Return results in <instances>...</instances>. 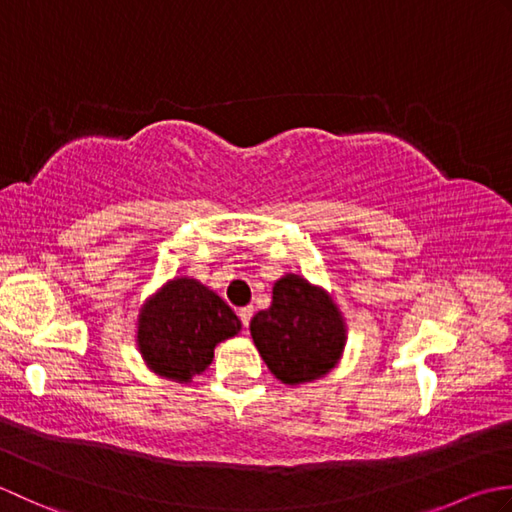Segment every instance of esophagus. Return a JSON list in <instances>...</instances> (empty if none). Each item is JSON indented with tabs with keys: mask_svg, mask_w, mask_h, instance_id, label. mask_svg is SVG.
Wrapping results in <instances>:
<instances>
[{
	"mask_svg": "<svg viewBox=\"0 0 512 512\" xmlns=\"http://www.w3.org/2000/svg\"><path fill=\"white\" fill-rule=\"evenodd\" d=\"M237 314H239V319H242V325H244V328H248V325H250V319H253V308H250V306H246V308H239V310H237Z\"/></svg>",
	"mask_w": 512,
	"mask_h": 512,
	"instance_id": "34e87169",
	"label": "esophagus"
}]
</instances>
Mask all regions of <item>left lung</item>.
<instances>
[{"mask_svg": "<svg viewBox=\"0 0 512 512\" xmlns=\"http://www.w3.org/2000/svg\"><path fill=\"white\" fill-rule=\"evenodd\" d=\"M250 334L270 372L288 385L328 374L345 345L332 299L297 275L277 281L273 306L255 314Z\"/></svg>", "mask_w": 512, "mask_h": 512, "instance_id": "obj_1", "label": "left lung"}]
</instances>
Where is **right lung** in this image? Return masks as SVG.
<instances>
[{"instance_id": "1", "label": "right lung", "mask_w": 512, "mask_h": 512, "mask_svg": "<svg viewBox=\"0 0 512 512\" xmlns=\"http://www.w3.org/2000/svg\"><path fill=\"white\" fill-rule=\"evenodd\" d=\"M242 328L235 312L195 279H173L138 321V347L156 374L189 383L213 361L215 345Z\"/></svg>"}]
</instances>
